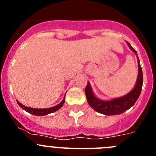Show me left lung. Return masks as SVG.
<instances>
[{"label":"left lung","mask_w":156,"mask_h":156,"mask_svg":"<svg viewBox=\"0 0 156 156\" xmlns=\"http://www.w3.org/2000/svg\"><path fill=\"white\" fill-rule=\"evenodd\" d=\"M127 43L128 46L129 48L137 55V51L133 49L129 44V43ZM137 63H138V75L134 88L131 91L128 93L123 97L118 98L112 99L110 101H102L96 98L94 94L92 89L90 87V83H87L86 88H85V94H86L87 100L88 104L90 105L93 109L98 112L107 115H119L130 108L135 102L137 101V98L140 94V91L142 89L143 84V73L142 69L140 67L139 58L137 56Z\"/></svg>","instance_id":"8db88e82"}]
</instances>
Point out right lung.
I'll return each instance as SVG.
<instances>
[{"instance_id": "obj_1", "label": "right lung", "mask_w": 156, "mask_h": 156, "mask_svg": "<svg viewBox=\"0 0 156 156\" xmlns=\"http://www.w3.org/2000/svg\"><path fill=\"white\" fill-rule=\"evenodd\" d=\"M65 102V97L63 98V100L61 102L59 103L58 105H57L56 106H54V107H51V108H30V107H27V106L23 105V104H21L20 102H19L17 101V103L20 107H21L23 109H24L25 111H27V112L30 114H33V115H48V114L52 113V112H55L57 110H58L59 108H61L62 106L63 105Z\"/></svg>"}]
</instances>
